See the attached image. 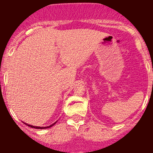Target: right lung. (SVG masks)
<instances>
[{
  "label": "right lung",
  "mask_w": 153,
  "mask_h": 153,
  "mask_svg": "<svg viewBox=\"0 0 153 153\" xmlns=\"http://www.w3.org/2000/svg\"><path fill=\"white\" fill-rule=\"evenodd\" d=\"M56 122H55L54 123H53L52 125H51V126H44H44H43V127H40V126H34L29 125V124L26 123H25V124H26V125H27L28 126L31 127V128H35V129H47V128H50V127L53 126L54 125V124H56Z\"/></svg>",
  "instance_id": "obj_1"
}]
</instances>
